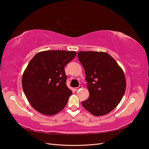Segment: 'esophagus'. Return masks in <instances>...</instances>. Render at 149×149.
Returning <instances> with one entry per match:
<instances>
[{"instance_id":"1","label":"esophagus","mask_w":149,"mask_h":149,"mask_svg":"<svg viewBox=\"0 0 149 149\" xmlns=\"http://www.w3.org/2000/svg\"><path fill=\"white\" fill-rule=\"evenodd\" d=\"M82 88H83L82 86H79V87H77V88H74V90H75L76 91H78V90H79V89H82Z\"/></svg>"}]
</instances>
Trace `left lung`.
I'll use <instances>...</instances> for the list:
<instances>
[{
	"label": "left lung",
	"mask_w": 149,
	"mask_h": 149,
	"mask_svg": "<svg viewBox=\"0 0 149 149\" xmlns=\"http://www.w3.org/2000/svg\"><path fill=\"white\" fill-rule=\"evenodd\" d=\"M89 96L83 106L95 116L106 115L119 104L126 88L123 69L109 54L102 52H79Z\"/></svg>",
	"instance_id": "1"
}]
</instances>
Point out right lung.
I'll use <instances>...</instances> for the list:
<instances>
[{"instance_id": "right-lung-1", "label": "right lung", "mask_w": 149, "mask_h": 149, "mask_svg": "<svg viewBox=\"0 0 149 149\" xmlns=\"http://www.w3.org/2000/svg\"><path fill=\"white\" fill-rule=\"evenodd\" d=\"M76 52L47 50L37 53L22 75V88L34 109L53 116L66 106L71 90L67 87L65 66L73 60Z\"/></svg>"}]
</instances>
